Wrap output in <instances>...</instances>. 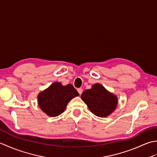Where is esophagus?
<instances>
[{
  "label": "esophagus",
  "mask_w": 157,
  "mask_h": 157,
  "mask_svg": "<svg viewBox=\"0 0 157 157\" xmlns=\"http://www.w3.org/2000/svg\"><path fill=\"white\" fill-rule=\"evenodd\" d=\"M78 93L79 94V95H81L82 94V92H83V89L82 88H78Z\"/></svg>",
  "instance_id": "1"
}]
</instances>
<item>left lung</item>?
I'll use <instances>...</instances> for the list:
<instances>
[{
    "mask_svg": "<svg viewBox=\"0 0 157 157\" xmlns=\"http://www.w3.org/2000/svg\"><path fill=\"white\" fill-rule=\"evenodd\" d=\"M81 98L90 111L101 117L109 115L117 105V96L99 84L93 85L91 89L83 92Z\"/></svg>",
    "mask_w": 157,
    "mask_h": 157,
    "instance_id": "obj_1",
    "label": "left lung"
}]
</instances>
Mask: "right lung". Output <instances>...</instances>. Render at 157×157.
I'll return each mask as SVG.
<instances>
[{
	"label": "right lung",
	"mask_w": 157,
	"mask_h": 157,
	"mask_svg": "<svg viewBox=\"0 0 157 157\" xmlns=\"http://www.w3.org/2000/svg\"><path fill=\"white\" fill-rule=\"evenodd\" d=\"M77 96H79V93L73 85L62 86L61 83L55 82L40 93L38 105L46 114L56 117L61 114L68 102Z\"/></svg>",
	"instance_id": "obj_1"
}]
</instances>
